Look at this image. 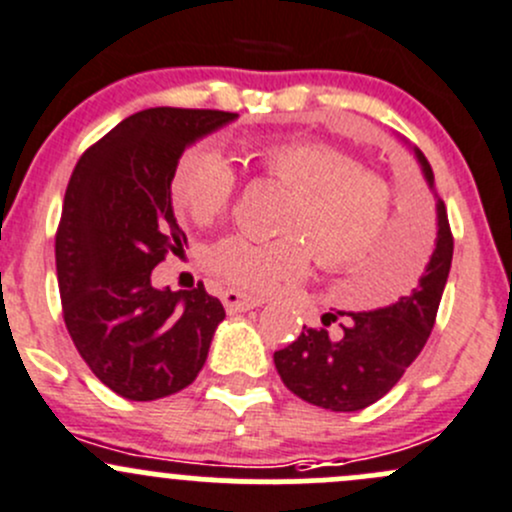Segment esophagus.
I'll return each mask as SVG.
<instances>
[{"instance_id": "1", "label": "esophagus", "mask_w": 512, "mask_h": 512, "mask_svg": "<svg viewBox=\"0 0 512 512\" xmlns=\"http://www.w3.org/2000/svg\"><path fill=\"white\" fill-rule=\"evenodd\" d=\"M262 302H265V299L250 297V294L240 292V289H225L223 292V304L227 312H245V309L260 307Z\"/></svg>"}]
</instances>
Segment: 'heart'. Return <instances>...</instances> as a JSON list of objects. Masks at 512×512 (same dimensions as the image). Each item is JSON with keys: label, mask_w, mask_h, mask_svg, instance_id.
Masks as SVG:
<instances>
[{"label": "heart", "mask_w": 512, "mask_h": 512, "mask_svg": "<svg viewBox=\"0 0 512 512\" xmlns=\"http://www.w3.org/2000/svg\"><path fill=\"white\" fill-rule=\"evenodd\" d=\"M250 158L294 190L282 227L285 235L250 237L232 232L205 250L213 277L247 292H272L299 280L319 250L322 265L356 267L384 242L391 223L389 180L364 168L332 143L314 138L257 143ZM240 178L215 143H195L175 163L170 198L193 223H213L235 200Z\"/></svg>", "instance_id": "1"}]
</instances>
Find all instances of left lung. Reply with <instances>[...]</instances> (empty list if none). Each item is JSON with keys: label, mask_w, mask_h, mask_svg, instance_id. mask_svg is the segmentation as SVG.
<instances>
[{"label": "left lung", "mask_w": 512, "mask_h": 512, "mask_svg": "<svg viewBox=\"0 0 512 512\" xmlns=\"http://www.w3.org/2000/svg\"><path fill=\"white\" fill-rule=\"evenodd\" d=\"M416 156L433 188L431 165L421 151ZM436 215V247L421 280L406 297L374 312L324 314V327H304L289 347L275 352L277 374L294 396L329 411H359L399 384L426 347L451 272L453 232L441 198ZM339 316L348 319L334 338L326 327Z\"/></svg>", "instance_id": "1"}]
</instances>
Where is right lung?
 Returning <instances> with one entry per match:
<instances>
[{"instance_id":"obj_1","label":"right lung","mask_w":512,"mask_h":512,"mask_svg":"<svg viewBox=\"0 0 512 512\" xmlns=\"http://www.w3.org/2000/svg\"><path fill=\"white\" fill-rule=\"evenodd\" d=\"M237 113L146 108L108 131L76 163L56 230L61 309L76 352L128 401L193 384L225 319L218 297L156 289L151 272L183 252L170 175L185 146Z\"/></svg>"}]
</instances>
